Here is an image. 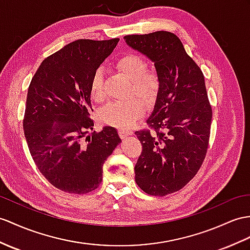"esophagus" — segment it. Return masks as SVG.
Returning <instances> with one entry per match:
<instances>
[{"instance_id": "34e87169", "label": "esophagus", "mask_w": 250, "mask_h": 250, "mask_svg": "<svg viewBox=\"0 0 250 250\" xmlns=\"http://www.w3.org/2000/svg\"><path fill=\"white\" fill-rule=\"evenodd\" d=\"M119 135L121 138H125L127 136H130L131 135V131L129 130H125V129H120L119 130Z\"/></svg>"}]
</instances>
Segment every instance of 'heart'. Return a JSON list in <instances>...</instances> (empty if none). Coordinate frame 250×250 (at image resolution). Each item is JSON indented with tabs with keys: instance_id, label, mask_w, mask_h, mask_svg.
Here are the masks:
<instances>
[{
	"instance_id": "b5f03b06",
	"label": "heart",
	"mask_w": 250,
	"mask_h": 250,
	"mask_svg": "<svg viewBox=\"0 0 250 250\" xmlns=\"http://www.w3.org/2000/svg\"><path fill=\"white\" fill-rule=\"evenodd\" d=\"M117 69L131 82L129 94H135L146 103L155 99L159 88V77L153 70L146 69L142 57L136 54H126L115 62ZM90 95L94 101H100L104 96V72L97 69L91 78ZM144 107L138 99H129L124 102H111L101 110V120L105 124L129 128L141 117Z\"/></svg>"
}]
</instances>
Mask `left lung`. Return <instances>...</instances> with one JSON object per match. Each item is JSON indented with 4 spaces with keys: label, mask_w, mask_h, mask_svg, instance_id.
<instances>
[{
    "label": "left lung",
    "mask_w": 250,
    "mask_h": 250,
    "mask_svg": "<svg viewBox=\"0 0 250 250\" xmlns=\"http://www.w3.org/2000/svg\"><path fill=\"white\" fill-rule=\"evenodd\" d=\"M124 39L154 62L159 77L154 109L146 121L154 131H136L142 143L136 182L149 195L166 196L196 175L207 154L212 109L205 77L173 33L159 30Z\"/></svg>",
    "instance_id": "obj_1"
}]
</instances>
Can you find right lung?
Masks as SVG:
<instances>
[{
    "label": "right lung",
    "instance_id": "obj_1",
    "mask_svg": "<svg viewBox=\"0 0 250 250\" xmlns=\"http://www.w3.org/2000/svg\"><path fill=\"white\" fill-rule=\"evenodd\" d=\"M119 38L79 39L41 62L28 87L23 129L40 173L66 193L86 194L100 186L103 166L122 142L117 129L93 131L90 83Z\"/></svg>",
    "mask_w": 250,
    "mask_h": 250
}]
</instances>
